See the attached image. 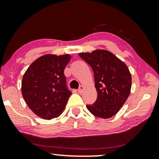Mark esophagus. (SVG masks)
I'll return each instance as SVG.
<instances>
[{
  "mask_svg": "<svg viewBox=\"0 0 159 159\" xmlns=\"http://www.w3.org/2000/svg\"><path fill=\"white\" fill-rule=\"evenodd\" d=\"M84 90V88L82 85H81L80 87V88L78 89V92H79L80 93H82V92H83Z\"/></svg>",
  "mask_w": 159,
  "mask_h": 159,
  "instance_id": "1",
  "label": "esophagus"
}]
</instances>
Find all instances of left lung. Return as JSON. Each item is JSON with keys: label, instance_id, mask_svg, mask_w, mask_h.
I'll list each match as a JSON object with an SVG mask.
<instances>
[{"label": "left lung", "instance_id": "obj_1", "mask_svg": "<svg viewBox=\"0 0 159 159\" xmlns=\"http://www.w3.org/2000/svg\"><path fill=\"white\" fill-rule=\"evenodd\" d=\"M79 56L92 68L98 96L92 105H87L91 114L102 119L114 116L130 94L132 77L127 65L106 50H95Z\"/></svg>", "mask_w": 159, "mask_h": 159}]
</instances>
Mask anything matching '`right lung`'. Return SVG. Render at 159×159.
<instances>
[{"instance_id": "obj_1", "label": "right lung", "mask_w": 159, "mask_h": 159, "mask_svg": "<svg viewBox=\"0 0 159 159\" xmlns=\"http://www.w3.org/2000/svg\"><path fill=\"white\" fill-rule=\"evenodd\" d=\"M71 59L65 54H46L31 64L21 81V93L34 114L51 120L62 114L71 95L67 89L64 69Z\"/></svg>"}]
</instances>
